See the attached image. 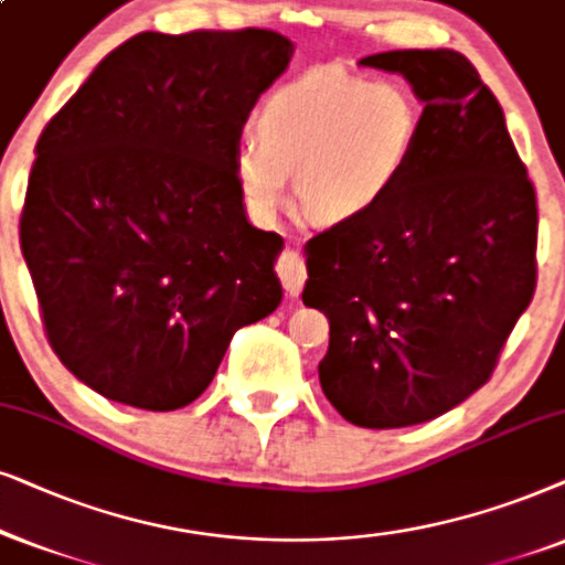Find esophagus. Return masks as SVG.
<instances>
[{
  "label": "esophagus",
  "instance_id": "esophagus-1",
  "mask_svg": "<svg viewBox=\"0 0 565 565\" xmlns=\"http://www.w3.org/2000/svg\"><path fill=\"white\" fill-rule=\"evenodd\" d=\"M278 278H281L284 289H287L289 297H299V291L305 287V278H307V268L302 258L295 250H284L281 258H278Z\"/></svg>",
  "mask_w": 565,
  "mask_h": 565
}]
</instances>
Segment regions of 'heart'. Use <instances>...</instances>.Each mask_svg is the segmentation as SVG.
Returning a JSON list of instances; mask_svg holds the SVG:
<instances>
[{"instance_id": "heart-1", "label": "heart", "mask_w": 565, "mask_h": 565, "mask_svg": "<svg viewBox=\"0 0 565 565\" xmlns=\"http://www.w3.org/2000/svg\"><path fill=\"white\" fill-rule=\"evenodd\" d=\"M424 108L401 79L320 66L276 87L255 113V137L235 149V178L255 220L284 206L289 175L315 220L372 214L416 160Z\"/></svg>"}]
</instances>
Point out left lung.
Returning a JSON list of instances; mask_svg holds the SVG:
<instances>
[{
    "label": "left lung",
    "mask_w": 565,
    "mask_h": 565,
    "mask_svg": "<svg viewBox=\"0 0 565 565\" xmlns=\"http://www.w3.org/2000/svg\"><path fill=\"white\" fill-rule=\"evenodd\" d=\"M424 103L408 175L372 214L307 243L302 302L326 312L322 393L351 424L452 411L493 374L537 281V199L499 100L452 49L385 51Z\"/></svg>",
    "instance_id": "1"
}]
</instances>
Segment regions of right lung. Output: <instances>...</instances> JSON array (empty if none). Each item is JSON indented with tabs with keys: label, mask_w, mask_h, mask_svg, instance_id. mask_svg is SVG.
I'll use <instances>...</instances> for the list:
<instances>
[{
	"label": "right lung",
	"mask_w": 565,
	"mask_h": 565,
	"mask_svg": "<svg viewBox=\"0 0 565 565\" xmlns=\"http://www.w3.org/2000/svg\"><path fill=\"white\" fill-rule=\"evenodd\" d=\"M291 54L260 28L139 33L38 139L22 258L51 349L108 401L183 408L281 305L284 239L247 222L235 149Z\"/></svg>",
	"instance_id": "obj_1"
}]
</instances>
